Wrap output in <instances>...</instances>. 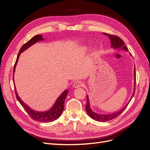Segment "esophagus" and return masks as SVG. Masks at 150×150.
Wrapping results in <instances>:
<instances>
[{
  "label": "esophagus",
  "instance_id": "34e87169",
  "mask_svg": "<svg viewBox=\"0 0 150 150\" xmlns=\"http://www.w3.org/2000/svg\"><path fill=\"white\" fill-rule=\"evenodd\" d=\"M84 86V84L81 82V81H76V82H75L74 83V88H80V87H83V86Z\"/></svg>",
  "mask_w": 150,
  "mask_h": 150
}]
</instances>
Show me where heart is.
<instances>
[{
    "label": "heart",
    "mask_w": 150,
    "mask_h": 150,
    "mask_svg": "<svg viewBox=\"0 0 150 150\" xmlns=\"http://www.w3.org/2000/svg\"><path fill=\"white\" fill-rule=\"evenodd\" d=\"M84 50H86V47H84Z\"/></svg>",
    "instance_id": "b5f03b06"
}]
</instances>
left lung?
Segmentation results:
<instances>
[{
	"label": "left lung",
	"mask_w": 150,
	"mask_h": 150,
	"mask_svg": "<svg viewBox=\"0 0 150 150\" xmlns=\"http://www.w3.org/2000/svg\"><path fill=\"white\" fill-rule=\"evenodd\" d=\"M106 35H108L109 38L110 39V41H111V47L114 48L115 49H122V50H125V51H128V49L127 48V47L125 46V44L123 42L121 38H120L119 37H117L116 35H110L108 34H105ZM134 91L133 93L132 96L131 97L129 102L128 103V104L126 105L121 109V110H120L119 111H117L113 113H110V114H106V115H101V114H98V113H96L94 112L91 108L90 107V103H89V96L88 95L86 96V98H87V103H86V112H87L88 115L91 117L92 119L96 120L97 121H101V122H104V121H110L112 120V119H115V117H116L117 116H118L121 113L125 110V109L128 106V104H129V103L130 102V101L131 100V99L133 97L134 94V91H135V85H136V72H135V67L134 69Z\"/></svg>",
	"instance_id": "obj_1"
}]
</instances>
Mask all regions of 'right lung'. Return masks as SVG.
I'll return each instance as SVG.
<instances>
[{
  "label": "right lung",
  "instance_id": "right-lung-1",
  "mask_svg": "<svg viewBox=\"0 0 150 150\" xmlns=\"http://www.w3.org/2000/svg\"><path fill=\"white\" fill-rule=\"evenodd\" d=\"M42 40H44V38H42V35H36L34 36V37L30 39L28 42H26L22 46L19 52V54H18L14 67H13V73H14L15 72L16 67L17 64V61L19 60L20 54L22 52L25 51L27 49H28L29 47L33 46V45L35 43L38 42L39 41H41ZM13 83H14V80H13ZM15 92H16V98L17 99V100L19 101V102L21 103L22 107L24 108V110L26 111L28 113L29 115L32 117V118L35 121H40V122H49L54 121V120H56L61 115L62 112H63V110H64L65 99L67 96L68 93H69V91L67 89H66L58 97L57 100L56 101L55 103L54 104V105L52 106V108L51 109H49V110L43 111V112L36 111L33 110V109H31L30 107H29L28 105H27L26 104H25L23 101H22V99L20 98V97L18 96L17 93L16 91V86H15Z\"/></svg>",
  "mask_w": 150,
  "mask_h": 150
}]
</instances>
